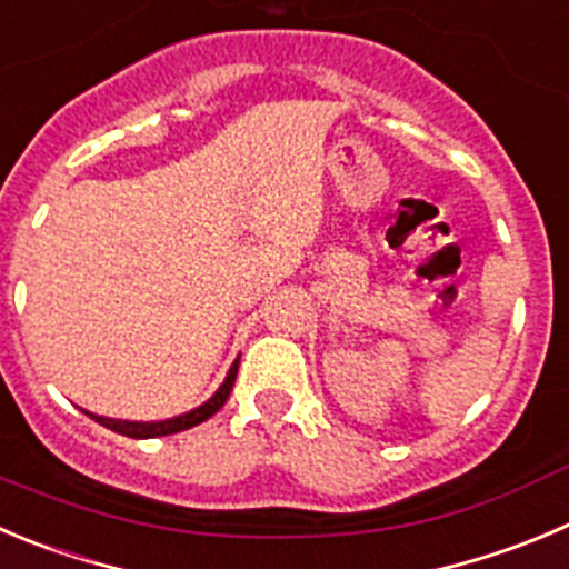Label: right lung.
<instances>
[{"instance_id":"obj_1","label":"right lung","mask_w":569,"mask_h":569,"mask_svg":"<svg viewBox=\"0 0 569 569\" xmlns=\"http://www.w3.org/2000/svg\"><path fill=\"white\" fill-rule=\"evenodd\" d=\"M236 373H238V359L232 362L230 373H227L224 385L219 387V390L212 392L210 398H207L204 405L196 407V410L184 412V416H177V418H168V421H153V423H137V421H114V418H100V416H89L94 418L98 423H103L106 429H111V432H120L126 435V438H162V435H173V432H184V429L196 427V423L207 421L210 416H216V412L221 410V407L227 405V398H230V390L232 385H236Z\"/></svg>"}]
</instances>
